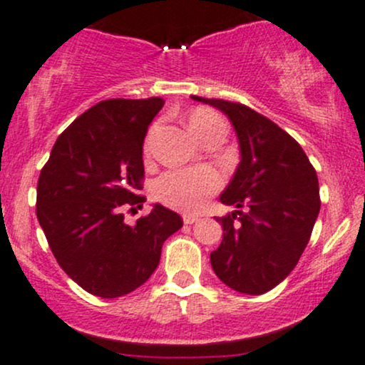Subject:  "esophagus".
<instances>
[{
    "label": "esophagus",
    "instance_id": "obj_1",
    "mask_svg": "<svg viewBox=\"0 0 365 365\" xmlns=\"http://www.w3.org/2000/svg\"><path fill=\"white\" fill-rule=\"evenodd\" d=\"M199 221V216L197 215H183V223L185 225H194Z\"/></svg>",
    "mask_w": 365,
    "mask_h": 365
}]
</instances>
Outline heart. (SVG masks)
<instances>
[{"instance_id": "1", "label": "heart", "mask_w": 365, "mask_h": 365, "mask_svg": "<svg viewBox=\"0 0 365 365\" xmlns=\"http://www.w3.org/2000/svg\"><path fill=\"white\" fill-rule=\"evenodd\" d=\"M190 130L197 139L206 140L211 135H225V121L216 113L199 110L190 116ZM156 127L149 130L144 142V154L149 156L153 148ZM223 185V177L215 168L202 166V168H178L163 173L154 182L153 192L159 202L166 206L180 209V211H199L204 206L209 195L216 194Z\"/></svg>"}]
</instances>
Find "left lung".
<instances>
[{
	"label": "left lung",
	"instance_id": "obj_1",
	"mask_svg": "<svg viewBox=\"0 0 365 365\" xmlns=\"http://www.w3.org/2000/svg\"><path fill=\"white\" fill-rule=\"evenodd\" d=\"M192 99L228 116L242 153L235 177L220 197L237 211L216 217L223 240L211 252V266L226 287L261 295L292 273L309 244L321 207L316 170L290 133L252 108Z\"/></svg>",
	"mask_w": 365,
	"mask_h": 365
}]
</instances>
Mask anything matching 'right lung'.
I'll return each instance as SVG.
<instances>
[{
  "label": "right lung",
  "instance_id": "add662e5",
  "mask_svg": "<svg viewBox=\"0 0 365 365\" xmlns=\"http://www.w3.org/2000/svg\"><path fill=\"white\" fill-rule=\"evenodd\" d=\"M161 98L106 99L82 113L54 142L37 182L36 215L58 264L78 287L116 299L144 284L165 240L183 226L156 204L135 226L140 207L142 144Z\"/></svg>",
  "mask_w": 365,
  "mask_h": 365
}]
</instances>
